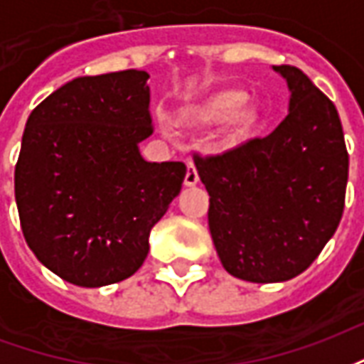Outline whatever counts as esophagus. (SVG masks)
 Here are the masks:
<instances>
[{"instance_id":"esophagus-1","label":"esophagus","mask_w":364,"mask_h":364,"mask_svg":"<svg viewBox=\"0 0 364 364\" xmlns=\"http://www.w3.org/2000/svg\"><path fill=\"white\" fill-rule=\"evenodd\" d=\"M198 183L197 167L193 161H187V173H185V187H195Z\"/></svg>"}]
</instances>
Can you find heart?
<instances>
[{"label": "heart", "instance_id": "b5f03b06", "mask_svg": "<svg viewBox=\"0 0 364 364\" xmlns=\"http://www.w3.org/2000/svg\"><path fill=\"white\" fill-rule=\"evenodd\" d=\"M181 119L195 128H210L222 122L224 142L236 144L259 127L261 112L257 105L245 99L244 91L222 90L187 107Z\"/></svg>", "mask_w": 364, "mask_h": 364}]
</instances>
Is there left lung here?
I'll return each instance as SVG.
<instances>
[{"mask_svg": "<svg viewBox=\"0 0 364 364\" xmlns=\"http://www.w3.org/2000/svg\"><path fill=\"white\" fill-rule=\"evenodd\" d=\"M289 114L265 138L195 159L210 195L208 228L222 265L250 282H282L310 267L336 234L349 156L336 105L292 66Z\"/></svg>", "mask_w": 364, "mask_h": 364, "instance_id": "obj_1", "label": "left lung"}]
</instances>
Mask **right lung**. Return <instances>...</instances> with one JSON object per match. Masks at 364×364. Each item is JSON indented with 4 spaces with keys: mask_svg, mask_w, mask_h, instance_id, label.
<instances>
[{
    "mask_svg": "<svg viewBox=\"0 0 364 364\" xmlns=\"http://www.w3.org/2000/svg\"><path fill=\"white\" fill-rule=\"evenodd\" d=\"M148 72L83 75L31 112L15 167L21 228L36 259L60 279L97 289L142 267L150 232L187 173L148 161Z\"/></svg>",
    "mask_w": 364,
    "mask_h": 364,
    "instance_id": "1",
    "label": "right lung"
}]
</instances>
